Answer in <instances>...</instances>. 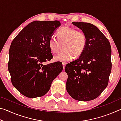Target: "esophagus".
Here are the masks:
<instances>
[{
    "instance_id": "esophagus-1",
    "label": "esophagus",
    "mask_w": 121,
    "mask_h": 121,
    "mask_svg": "<svg viewBox=\"0 0 121 121\" xmlns=\"http://www.w3.org/2000/svg\"><path fill=\"white\" fill-rule=\"evenodd\" d=\"M66 62H62V65H63V68L64 69L65 68V65H66Z\"/></svg>"
}]
</instances>
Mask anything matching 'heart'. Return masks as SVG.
Instances as JSON below:
<instances>
[{"mask_svg": "<svg viewBox=\"0 0 121 121\" xmlns=\"http://www.w3.org/2000/svg\"><path fill=\"white\" fill-rule=\"evenodd\" d=\"M87 38L82 31L70 27H64L59 29L57 37L52 36L50 39L48 45L53 54L60 52L63 45V50L54 60L58 61H67L73 58L80 56L86 45Z\"/></svg>", "mask_w": 121, "mask_h": 121, "instance_id": "b5f03b06", "label": "heart"}]
</instances>
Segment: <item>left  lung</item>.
Instances as JSON below:
<instances>
[{"label": "left lung", "instance_id": "1", "mask_svg": "<svg viewBox=\"0 0 121 121\" xmlns=\"http://www.w3.org/2000/svg\"><path fill=\"white\" fill-rule=\"evenodd\" d=\"M85 34L86 45L77 60L66 65V89L71 97L87 101L99 97L107 86L112 70V49L106 36L93 24L73 22Z\"/></svg>", "mask_w": 121, "mask_h": 121}]
</instances>
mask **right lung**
Masks as SVG:
<instances>
[{
  "label": "right lung",
  "mask_w": 121,
  "mask_h": 121,
  "mask_svg": "<svg viewBox=\"0 0 121 121\" xmlns=\"http://www.w3.org/2000/svg\"><path fill=\"white\" fill-rule=\"evenodd\" d=\"M60 25L58 21L32 22L12 41L8 63L11 82L26 97L45 95L53 81L62 71V65L59 62L42 65L53 58L48 42Z\"/></svg>",
  "instance_id": "1"
}]
</instances>
